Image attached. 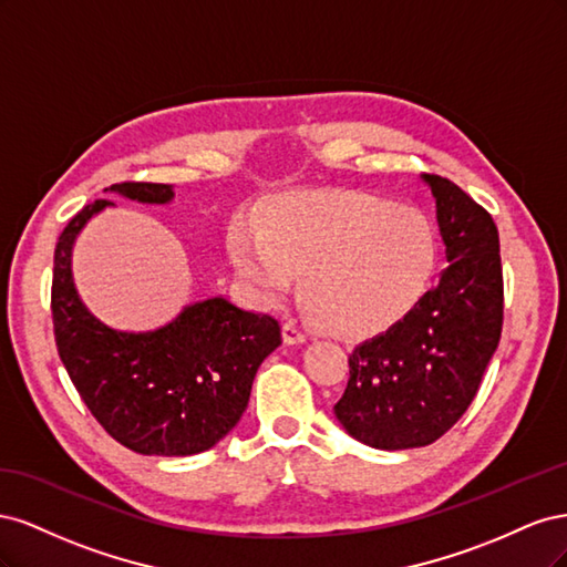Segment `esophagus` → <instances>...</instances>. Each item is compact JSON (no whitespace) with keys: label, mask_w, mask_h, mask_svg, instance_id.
<instances>
[{"label":"esophagus","mask_w":567,"mask_h":567,"mask_svg":"<svg viewBox=\"0 0 567 567\" xmlns=\"http://www.w3.org/2000/svg\"><path fill=\"white\" fill-rule=\"evenodd\" d=\"M284 340L288 346H300V342L310 340V333H307L298 321H286L284 323Z\"/></svg>","instance_id":"1"}]
</instances>
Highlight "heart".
<instances>
[{"mask_svg": "<svg viewBox=\"0 0 567 567\" xmlns=\"http://www.w3.org/2000/svg\"><path fill=\"white\" fill-rule=\"evenodd\" d=\"M238 279L262 302L300 274V298L317 323L346 338L390 329L431 286L440 236L425 215L362 192H298L274 198L260 227L229 238Z\"/></svg>", "mask_w": 567, "mask_h": 567, "instance_id": "b5f03b06", "label": "heart"}]
</instances>
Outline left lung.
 Instances as JSON below:
<instances>
[{
  "label": "left lung",
  "instance_id": "obj_1",
  "mask_svg": "<svg viewBox=\"0 0 567 567\" xmlns=\"http://www.w3.org/2000/svg\"><path fill=\"white\" fill-rule=\"evenodd\" d=\"M431 186L447 252L435 288L350 354V379L333 406L346 431L375 450H411L463 416L499 346L504 277L492 215L440 175Z\"/></svg>",
  "mask_w": 567,
  "mask_h": 567
}]
</instances>
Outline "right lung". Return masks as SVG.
<instances>
[{"label": "right lung", "instance_id": "add662e5", "mask_svg": "<svg viewBox=\"0 0 567 567\" xmlns=\"http://www.w3.org/2000/svg\"><path fill=\"white\" fill-rule=\"evenodd\" d=\"M106 192L165 205L169 184L123 182ZM113 208L94 200L68 221L54 250L51 317L61 362L104 431L146 456H192L241 421L255 373L281 346V326L227 298L186 305L156 331H117L78 296L73 246L87 221Z\"/></svg>", "mask_w": 567, "mask_h": 567}]
</instances>
